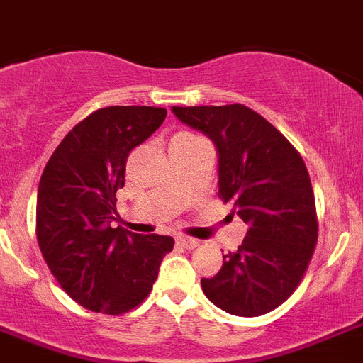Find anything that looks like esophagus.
Wrapping results in <instances>:
<instances>
[{"label": "esophagus", "instance_id": "obj_1", "mask_svg": "<svg viewBox=\"0 0 363 363\" xmlns=\"http://www.w3.org/2000/svg\"><path fill=\"white\" fill-rule=\"evenodd\" d=\"M177 242L181 243L184 249H196V247H199V245H201L199 240L188 238V236H179V238H177Z\"/></svg>", "mask_w": 363, "mask_h": 363}]
</instances>
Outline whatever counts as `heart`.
Masks as SVG:
<instances>
[{
	"mask_svg": "<svg viewBox=\"0 0 363 363\" xmlns=\"http://www.w3.org/2000/svg\"><path fill=\"white\" fill-rule=\"evenodd\" d=\"M181 136V138H197V136H194V135H188V133H182V135H179Z\"/></svg>",
	"mask_w": 363,
	"mask_h": 363,
	"instance_id": "1",
	"label": "heart"
}]
</instances>
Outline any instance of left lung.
I'll return each instance as SVG.
<instances>
[{"instance_id": "1", "label": "left lung", "mask_w": 363, "mask_h": 363, "mask_svg": "<svg viewBox=\"0 0 363 363\" xmlns=\"http://www.w3.org/2000/svg\"><path fill=\"white\" fill-rule=\"evenodd\" d=\"M218 151L219 197L247 225L238 251L201 288L218 308L257 318L295 291L318 242L312 182L297 149L260 114L238 105L172 106Z\"/></svg>"}]
</instances>
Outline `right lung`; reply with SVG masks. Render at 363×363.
<instances>
[{
    "instance_id": "right-lung-1",
    "label": "right lung",
    "mask_w": 363,
    "mask_h": 363,
    "mask_svg": "<svg viewBox=\"0 0 363 363\" xmlns=\"http://www.w3.org/2000/svg\"><path fill=\"white\" fill-rule=\"evenodd\" d=\"M158 106H106L69 130L48 160L36 196V238L60 288L94 312L125 313L145 299L172 236L111 223L136 145L166 120Z\"/></svg>"
}]
</instances>
